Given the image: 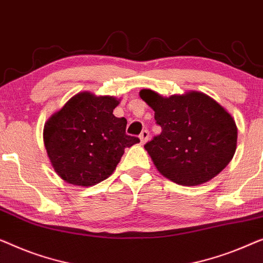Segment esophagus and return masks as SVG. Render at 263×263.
Instances as JSON below:
<instances>
[{
	"label": "esophagus",
	"mask_w": 263,
	"mask_h": 263,
	"mask_svg": "<svg viewBox=\"0 0 263 263\" xmlns=\"http://www.w3.org/2000/svg\"><path fill=\"white\" fill-rule=\"evenodd\" d=\"M148 139H149V132L148 130H143L142 133H141L140 134V141H141V143H146L147 141H148Z\"/></svg>",
	"instance_id": "obj_1"
}]
</instances>
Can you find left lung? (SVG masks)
Here are the masks:
<instances>
[{
    "label": "left lung",
    "instance_id": "left-lung-1",
    "mask_svg": "<svg viewBox=\"0 0 263 263\" xmlns=\"http://www.w3.org/2000/svg\"><path fill=\"white\" fill-rule=\"evenodd\" d=\"M140 97L154 110L162 132L144 144L163 177L179 185L204 184L226 168L237 144L235 120L198 91L162 97L143 89Z\"/></svg>",
    "mask_w": 263,
    "mask_h": 263
}]
</instances>
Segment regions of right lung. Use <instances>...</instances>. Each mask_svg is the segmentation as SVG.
I'll use <instances>...</instances> for the list:
<instances>
[{"instance_id": "obj_1", "label": "right lung", "mask_w": 263, "mask_h": 263, "mask_svg": "<svg viewBox=\"0 0 263 263\" xmlns=\"http://www.w3.org/2000/svg\"><path fill=\"white\" fill-rule=\"evenodd\" d=\"M119 100L79 92L44 128V143L57 174L68 184L92 186L110 177L124 148L140 142L125 134L127 120L114 116Z\"/></svg>"}]
</instances>
